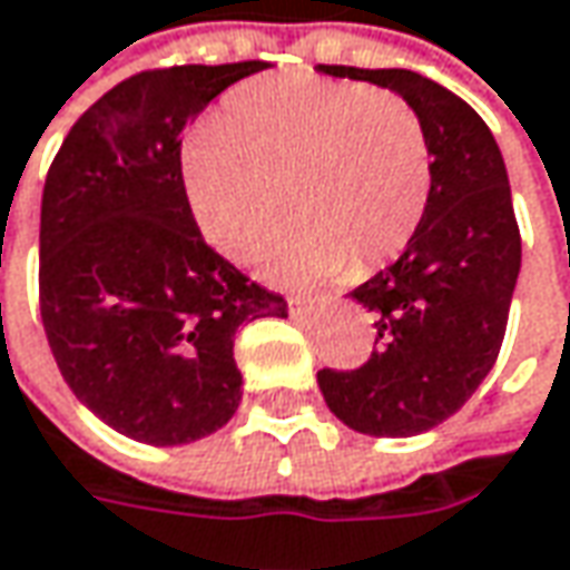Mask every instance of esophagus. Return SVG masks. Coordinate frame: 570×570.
I'll list each match as a JSON object with an SVG mask.
<instances>
[{
    "instance_id": "obj_1",
    "label": "esophagus",
    "mask_w": 570,
    "mask_h": 570,
    "mask_svg": "<svg viewBox=\"0 0 570 570\" xmlns=\"http://www.w3.org/2000/svg\"><path fill=\"white\" fill-rule=\"evenodd\" d=\"M330 298H288V307H292V314H314V311H321V307H327Z\"/></svg>"
}]
</instances>
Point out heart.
Returning <instances> with one entry per match:
<instances>
[{"instance_id":"heart-1","label":"heart","mask_w":570,"mask_h":570,"mask_svg":"<svg viewBox=\"0 0 570 570\" xmlns=\"http://www.w3.org/2000/svg\"><path fill=\"white\" fill-rule=\"evenodd\" d=\"M183 186L198 230L230 259L259 249L285 198L292 217L263 249V272L304 285L401 256L430 205L433 159L404 99L272 72L234 89L217 128L188 140Z\"/></svg>"}]
</instances>
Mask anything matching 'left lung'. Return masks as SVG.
<instances>
[{"instance_id": "8db88e82", "label": "left lung", "mask_w": 570, "mask_h": 570, "mask_svg": "<svg viewBox=\"0 0 570 570\" xmlns=\"http://www.w3.org/2000/svg\"><path fill=\"white\" fill-rule=\"evenodd\" d=\"M394 89L426 130L433 188L397 263L350 292L375 317L358 368H321L327 407L368 436H416L459 411L494 368L520 275V227L498 140L455 92L413 70L317 67Z\"/></svg>"}]
</instances>
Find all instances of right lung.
I'll return each mask as SVG.
<instances>
[{
	"label": "right lung",
	"mask_w": 570,
	"mask_h": 570,
	"mask_svg": "<svg viewBox=\"0 0 570 570\" xmlns=\"http://www.w3.org/2000/svg\"><path fill=\"white\" fill-rule=\"evenodd\" d=\"M263 60L163 67L89 105L47 169L41 324L70 391L111 430L183 445L240 404L237 327L288 301L205 243L183 186V130Z\"/></svg>",
	"instance_id": "right-lung-1"
}]
</instances>
